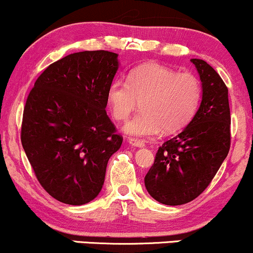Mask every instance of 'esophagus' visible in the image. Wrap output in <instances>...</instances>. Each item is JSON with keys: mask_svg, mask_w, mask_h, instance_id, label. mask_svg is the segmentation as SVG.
<instances>
[{"mask_svg": "<svg viewBox=\"0 0 253 253\" xmlns=\"http://www.w3.org/2000/svg\"><path fill=\"white\" fill-rule=\"evenodd\" d=\"M128 143L130 146H133V147H144L145 146L144 141L138 140V139H129Z\"/></svg>", "mask_w": 253, "mask_h": 253, "instance_id": "1", "label": "esophagus"}]
</instances>
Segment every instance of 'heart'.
Listing matches in <instances>:
<instances>
[{
	"mask_svg": "<svg viewBox=\"0 0 253 253\" xmlns=\"http://www.w3.org/2000/svg\"><path fill=\"white\" fill-rule=\"evenodd\" d=\"M202 97L200 80L191 72L156 62L140 64L129 71L127 82L115 80L107 91L110 112L118 121H125L141 101V112L125 125L132 136H152L162 129L172 133L183 128L194 118Z\"/></svg>",
	"mask_w": 253,
	"mask_h": 253,
	"instance_id": "heart-1",
	"label": "heart"
}]
</instances>
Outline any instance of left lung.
<instances>
[{"instance_id":"obj_1","label":"left lung","mask_w":253,"mask_h":253,"mask_svg":"<svg viewBox=\"0 0 253 253\" xmlns=\"http://www.w3.org/2000/svg\"><path fill=\"white\" fill-rule=\"evenodd\" d=\"M190 62L202 82L200 108L179 134L159 146L155 163L145 176L150 195L168 206L184 205L202 194L231 146L227 86L205 60Z\"/></svg>"}]
</instances>
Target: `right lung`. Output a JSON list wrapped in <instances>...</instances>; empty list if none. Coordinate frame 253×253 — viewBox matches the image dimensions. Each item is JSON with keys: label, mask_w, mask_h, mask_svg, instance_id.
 <instances>
[{"label": "right lung", "mask_w": 253, "mask_h": 253, "mask_svg": "<svg viewBox=\"0 0 253 253\" xmlns=\"http://www.w3.org/2000/svg\"><path fill=\"white\" fill-rule=\"evenodd\" d=\"M118 68L109 51L69 54L43 70L26 101L22 147L42 187L66 205L98 195L107 163L123 144L106 112Z\"/></svg>", "instance_id": "right-lung-1"}]
</instances>
